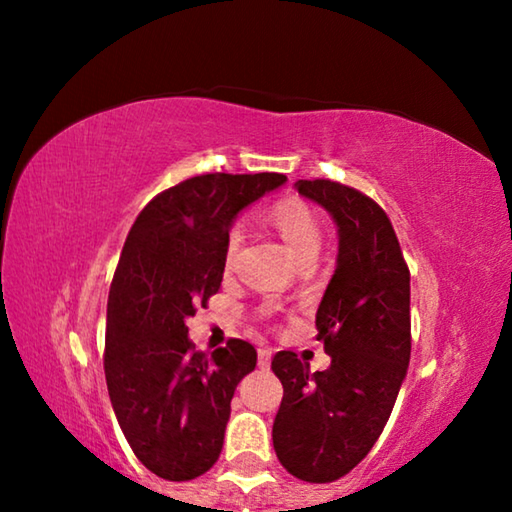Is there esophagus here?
I'll return each instance as SVG.
<instances>
[{
	"instance_id": "esophagus-1",
	"label": "esophagus",
	"mask_w": 512,
	"mask_h": 512,
	"mask_svg": "<svg viewBox=\"0 0 512 512\" xmlns=\"http://www.w3.org/2000/svg\"><path fill=\"white\" fill-rule=\"evenodd\" d=\"M257 366H259V368H268V366H271V350L262 348V350L257 352Z\"/></svg>"
}]
</instances>
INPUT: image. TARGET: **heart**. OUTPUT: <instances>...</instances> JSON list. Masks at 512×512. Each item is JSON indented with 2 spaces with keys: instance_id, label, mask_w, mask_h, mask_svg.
<instances>
[{
  "instance_id": "obj_1",
  "label": "heart",
  "mask_w": 512,
  "mask_h": 512,
  "mask_svg": "<svg viewBox=\"0 0 512 512\" xmlns=\"http://www.w3.org/2000/svg\"><path fill=\"white\" fill-rule=\"evenodd\" d=\"M277 235L287 244L289 253L302 262V259L318 255L320 246H323V225H320L318 214L311 210L307 203L298 201V198H287L273 205L271 214H268ZM241 241V230L232 228L228 241H225V262H232Z\"/></svg>"
}]
</instances>
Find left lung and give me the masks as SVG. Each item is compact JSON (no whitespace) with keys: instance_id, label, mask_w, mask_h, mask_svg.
Wrapping results in <instances>:
<instances>
[{"instance_id":"obj_1","label":"left lung","mask_w":512,"mask_h":512,"mask_svg":"<svg viewBox=\"0 0 512 512\" xmlns=\"http://www.w3.org/2000/svg\"><path fill=\"white\" fill-rule=\"evenodd\" d=\"M296 189L339 228L336 271L316 311V339L332 363L311 372L296 352L275 354L284 395L273 447L289 474L329 483L366 458L391 418L411 359V275L391 219L370 196L320 178Z\"/></svg>"}]
</instances>
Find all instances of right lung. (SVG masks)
Masks as SVG:
<instances>
[{"label":"right lung","instance_id":"1","mask_svg":"<svg viewBox=\"0 0 512 512\" xmlns=\"http://www.w3.org/2000/svg\"><path fill=\"white\" fill-rule=\"evenodd\" d=\"M282 173H205L164 189L137 216L108 296V395L146 470L189 481L216 463L235 388L257 366L250 343L196 352L185 320L221 287L235 216Z\"/></svg>","mask_w":512,"mask_h":512}]
</instances>
